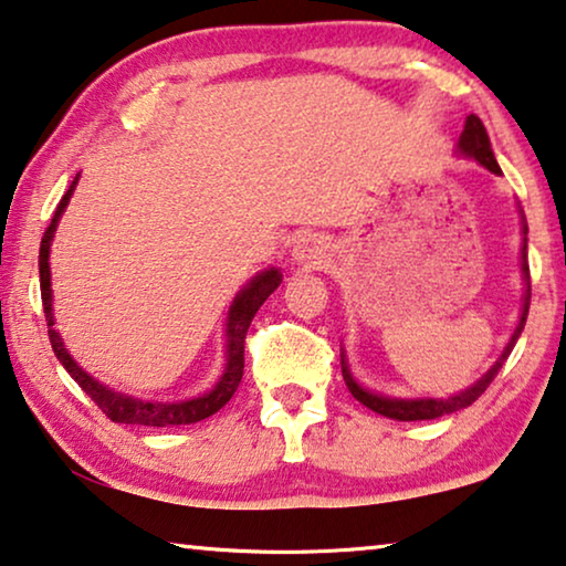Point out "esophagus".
<instances>
[{
	"label": "esophagus",
	"mask_w": 566,
	"mask_h": 566,
	"mask_svg": "<svg viewBox=\"0 0 566 566\" xmlns=\"http://www.w3.org/2000/svg\"><path fill=\"white\" fill-rule=\"evenodd\" d=\"M327 256H331V249L319 235H305L292 249V259L307 269H323L327 264Z\"/></svg>",
	"instance_id": "34e87169"
}]
</instances>
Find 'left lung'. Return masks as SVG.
Instances as JSON below:
<instances>
[{"label": "left lung", "instance_id": "1", "mask_svg": "<svg viewBox=\"0 0 566 566\" xmlns=\"http://www.w3.org/2000/svg\"><path fill=\"white\" fill-rule=\"evenodd\" d=\"M460 157H470L475 159L478 165H483L485 170H491L493 175H501V167L495 163V155L491 149V139H488V132L483 122L478 119L475 114L468 116L465 122V129H462L460 139H458V147H454ZM518 213H521V235H524V241H521V274H524V305H521V317H518V325L516 331H513L509 345H505L503 353L499 356V360L485 370L483 376L478 378L475 384H470L465 391L460 394H452V396H442V399H432V396H421V399H403V396H389V394H378L374 389H366L364 384L358 381L356 376L350 374V366H348V358H345V350L340 353V366H343V378H345V386H348V391L356 396V399L368 407L370 411H376V415L381 417H389L396 421H421V419H437V417H444V415H452V411H460L470 407L472 401L478 399L480 394H483L488 386L495 376H499V370L503 368L505 358L511 356L513 345H516L521 331H524L526 325V317H528V302H531V282H528V247H526V233H528V226H526V218H524V210L518 206Z\"/></svg>", "mask_w": 566, "mask_h": 566}]
</instances>
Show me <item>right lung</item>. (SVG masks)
<instances>
[{
	"label": "right lung",
	"mask_w": 566,
	"mask_h": 566,
	"mask_svg": "<svg viewBox=\"0 0 566 566\" xmlns=\"http://www.w3.org/2000/svg\"><path fill=\"white\" fill-rule=\"evenodd\" d=\"M78 177H73L71 188L63 196V200L57 202L53 221H50L45 235H42L40 243V294H42V310H45V319H48V335H50V345H53L57 360H61L63 368L71 374L75 384L86 391L91 399L96 401V407L104 411V415L112 421H119V424H142V427H177V424H196V421L208 419L210 415H216L218 409L229 403L231 396L235 394L243 376V337L249 333V325L259 307L264 305L269 294H272L276 286L282 284V269L269 266L264 272H259L256 276L241 286L235 292V297L229 307V317H226V364H223V374L218 376L216 386L206 394L192 396V399H182V401H145L137 399V396L122 394L108 389L106 384L96 381L88 370H83L78 364H75L71 353H67L65 343L61 333L55 331V315H53V282H50V243L55 239V229L61 216L65 213L67 202H71V196L78 185Z\"/></svg>",
	"instance_id": "right-lung-1"
}]
</instances>
